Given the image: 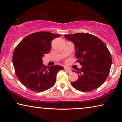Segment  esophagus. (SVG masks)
Returning a JSON list of instances; mask_svg holds the SVG:
<instances>
[{
    "mask_svg": "<svg viewBox=\"0 0 122 122\" xmlns=\"http://www.w3.org/2000/svg\"><path fill=\"white\" fill-rule=\"evenodd\" d=\"M64 70L66 71H67L68 73H71V70L70 69V68L66 67V66H64Z\"/></svg>",
    "mask_w": 122,
    "mask_h": 122,
    "instance_id": "1",
    "label": "esophagus"
}]
</instances>
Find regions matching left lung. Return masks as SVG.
<instances>
[{
  "label": "left lung",
  "instance_id": "left-lung-1",
  "mask_svg": "<svg viewBox=\"0 0 122 122\" xmlns=\"http://www.w3.org/2000/svg\"><path fill=\"white\" fill-rule=\"evenodd\" d=\"M74 43L76 61L81 68L74 71L78 79L71 84L78 91L87 92L101 86L109 74L112 57L106 44L97 36L89 33H81L64 35Z\"/></svg>",
  "mask_w": 122,
  "mask_h": 122
}]
</instances>
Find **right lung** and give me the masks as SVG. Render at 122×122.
<instances>
[{"instance_id": "obj_1", "label": "right lung", "mask_w": 122, "mask_h": 122, "mask_svg": "<svg viewBox=\"0 0 122 122\" xmlns=\"http://www.w3.org/2000/svg\"><path fill=\"white\" fill-rule=\"evenodd\" d=\"M60 34L40 31L24 38L15 48L13 63L15 73L23 85L34 92H41L56 83L58 71L62 66H46L42 58L51 48V41Z\"/></svg>"}]
</instances>
